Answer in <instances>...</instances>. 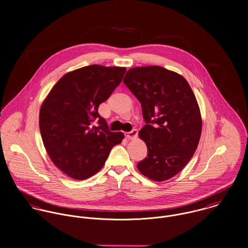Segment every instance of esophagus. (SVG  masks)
Returning <instances> with one entry per match:
<instances>
[{
    "mask_svg": "<svg viewBox=\"0 0 248 248\" xmlns=\"http://www.w3.org/2000/svg\"><path fill=\"white\" fill-rule=\"evenodd\" d=\"M124 135H125V137H126L127 139H135V138L138 136V130L134 128V129H132L131 131L126 132Z\"/></svg>",
    "mask_w": 248,
    "mask_h": 248,
    "instance_id": "34e87169",
    "label": "esophagus"
}]
</instances>
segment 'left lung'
Masks as SVG:
<instances>
[{
	"mask_svg": "<svg viewBox=\"0 0 248 248\" xmlns=\"http://www.w3.org/2000/svg\"><path fill=\"white\" fill-rule=\"evenodd\" d=\"M124 83L141 102L146 123L139 136L148 147L137 164L153 181L176 175L193 157L201 135V116L196 96L180 75L160 66L129 70Z\"/></svg>",
	"mask_w": 248,
	"mask_h": 248,
	"instance_id": "1",
	"label": "left lung"
}]
</instances>
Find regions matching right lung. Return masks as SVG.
Segmentation results:
<instances>
[{
  "mask_svg": "<svg viewBox=\"0 0 248 248\" xmlns=\"http://www.w3.org/2000/svg\"><path fill=\"white\" fill-rule=\"evenodd\" d=\"M125 68L86 66L64 75L52 87L39 114L43 144L53 164L83 180L103 167L122 132H111L98 112L122 82Z\"/></svg>",
  "mask_w": 248,
  "mask_h": 248,
  "instance_id": "right-lung-1",
  "label": "right lung"
}]
</instances>
